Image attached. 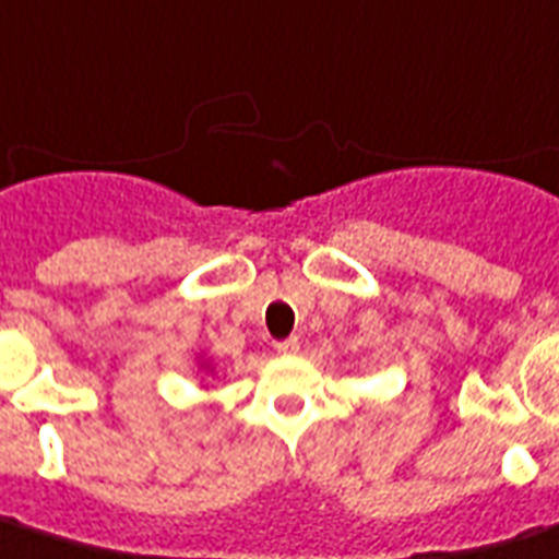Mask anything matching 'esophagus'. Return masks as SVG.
<instances>
[{"instance_id":"obj_1","label":"esophagus","mask_w":559,"mask_h":559,"mask_svg":"<svg viewBox=\"0 0 559 559\" xmlns=\"http://www.w3.org/2000/svg\"><path fill=\"white\" fill-rule=\"evenodd\" d=\"M275 352H278V355H296V352H298V340H296V336L278 340V343H275Z\"/></svg>"}]
</instances>
